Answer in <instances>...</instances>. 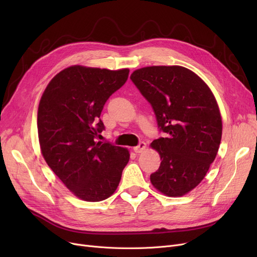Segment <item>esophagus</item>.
I'll return each instance as SVG.
<instances>
[{
	"label": "esophagus",
	"mask_w": 257,
	"mask_h": 257,
	"mask_svg": "<svg viewBox=\"0 0 257 257\" xmlns=\"http://www.w3.org/2000/svg\"><path fill=\"white\" fill-rule=\"evenodd\" d=\"M146 147H147L146 143L145 142H141L137 147L133 148V150H134V152H136V153H142V152L145 151Z\"/></svg>",
	"instance_id": "1"
}]
</instances>
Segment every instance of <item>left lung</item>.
Returning a JSON list of instances; mask_svg holds the SVG:
<instances>
[{
    "label": "left lung",
    "instance_id": "obj_1",
    "mask_svg": "<svg viewBox=\"0 0 257 257\" xmlns=\"http://www.w3.org/2000/svg\"><path fill=\"white\" fill-rule=\"evenodd\" d=\"M130 79L166 133L151 144L161 163L150 180L166 196H183L203 180L217 156L222 139L217 101L204 81L183 66H147Z\"/></svg>",
    "mask_w": 257,
    "mask_h": 257
}]
</instances>
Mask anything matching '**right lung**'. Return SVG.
Segmentation results:
<instances>
[{
	"label": "right lung",
	"mask_w": 257,
	"mask_h": 257,
	"mask_svg": "<svg viewBox=\"0 0 257 257\" xmlns=\"http://www.w3.org/2000/svg\"><path fill=\"white\" fill-rule=\"evenodd\" d=\"M129 70L73 65L54 77L40 99L38 140L48 166L78 198L98 202L110 197L129 161V151L97 142L105 127L106 101L125 84Z\"/></svg>",
	"instance_id": "add662e5"
}]
</instances>
